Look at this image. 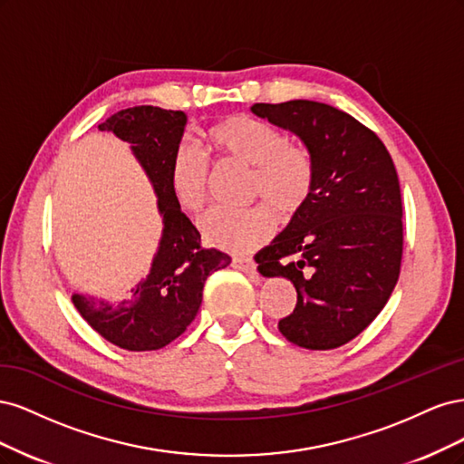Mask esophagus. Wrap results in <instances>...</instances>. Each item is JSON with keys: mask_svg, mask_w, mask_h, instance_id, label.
I'll return each instance as SVG.
<instances>
[{"mask_svg": "<svg viewBox=\"0 0 464 464\" xmlns=\"http://www.w3.org/2000/svg\"><path fill=\"white\" fill-rule=\"evenodd\" d=\"M232 266L237 271H244V273H256V261L249 257H234Z\"/></svg>", "mask_w": 464, "mask_h": 464, "instance_id": "esophagus-1", "label": "esophagus"}]
</instances>
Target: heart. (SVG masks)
Masks as SVG:
<instances>
[{
	"mask_svg": "<svg viewBox=\"0 0 464 464\" xmlns=\"http://www.w3.org/2000/svg\"><path fill=\"white\" fill-rule=\"evenodd\" d=\"M208 143L222 157L254 166L251 193L269 201L276 210L292 215L300 210L314 189V162L304 149L286 143L271 123L251 116L224 118L207 131ZM170 191L188 213H201L208 199V160L193 145H179L170 164ZM269 203L247 208H215L201 220L205 242L246 254L275 230Z\"/></svg>",
	"mask_w": 464,
	"mask_h": 464,
	"instance_id": "1",
	"label": "heart"
}]
</instances>
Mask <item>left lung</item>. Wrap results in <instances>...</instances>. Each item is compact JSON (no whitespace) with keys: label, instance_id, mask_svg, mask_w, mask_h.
I'll list each match as a JSON object with an SVG mask.
<instances>
[{"label":"left lung","instance_id":"obj_1","mask_svg":"<svg viewBox=\"0 0 464 464\" xmlns=\"http://www.w3.org/2000/svg\"><path fill=\"white\" fill-rule=\"evenodd\" d=\"M251 111L300 137L314 162L310 199L256 256L263 276H285L298 292L278 331L307 350L343 346L383 310L399 280L395 164L372 130L329 104L290 101Z\"/></svg>","mask_w":464,"mask_h":464}]
</instances>
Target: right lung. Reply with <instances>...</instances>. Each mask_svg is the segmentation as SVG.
Returning <instances> with one entry per match:
<instances>
[{
  "label": "right lung",
  "mask_w": 464,
  "mask_h": 464,
  "mask_svg": "<svg viewBox=\"0 0 464 464\" xmlns=\"http://www.w3.org/2000/svg\"><path fill=\"white\" fill-rule=\"evenodd\" d=\"M188 123L179 110L133 106L98 125L130 145L157 195L162 236L147 276L128 298L110 302L91 294H73L72 302L89 325L111 344L133 353L159 350L188 329L199 312L210 273L230 265V256L203 249L201 234L181 213L170 191V164Z\"/></svg>",
  "instance_id": "obj_1"
}]
</instances>
